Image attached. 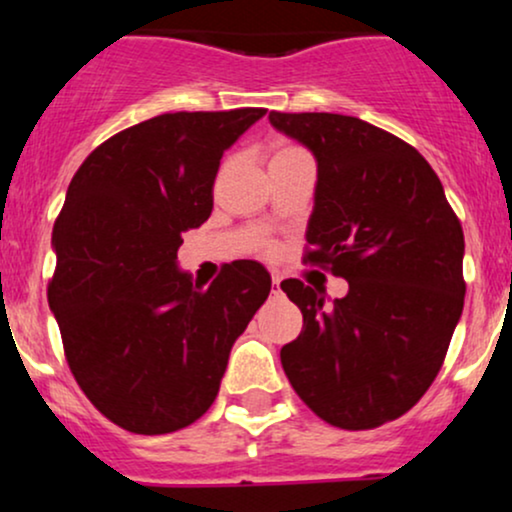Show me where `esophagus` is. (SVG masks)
I'll return each mask as SVG.
<instances>
[{"instance_id":"obj_1","label":"esophagus","mask_w":512,"mask_h":512,"mask_svg":"<svg viewBox=\"0 0 512 512\" xmlns=\"http://www.w3.org/2000/svg\"><path fill=\"white\" fill-rule=\"evenodd\" d=\"M272 284H274V291H272V293H279V284H281V276H279V272H274V274H272Z\"/></svg>"}]
</instances>
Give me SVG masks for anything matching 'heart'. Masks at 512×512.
I'll return each mask as SVG.
<instances>
[{
  "label": "heart",
  "instance_id": "heart-1",
  "mask_svg": "<svg viewBox=\"0 0 512 512\" xmlns=\"http://www.w3.org/2000/svg\"><path fill=\"white\" fill-rule=\"evenodd\" d=\"M281 151H289V149H281ZM281 151H279V154H281Z\"/></svg>",
  "mask_w": 512,
  "mask_h": 512
}]
</instances>
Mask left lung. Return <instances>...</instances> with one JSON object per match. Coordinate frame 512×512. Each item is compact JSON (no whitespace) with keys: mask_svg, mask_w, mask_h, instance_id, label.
<instances>
[{"mask_svg":"<svg viewBox=\"0 0 512 512\" xmlns=\"http://www.w3.org/2000/svg\"><path fill=\"white\" fill-rule=\"evenodd\" d=\"M317 161L305 260L349 281L286 279L303 313L281 366L327 424L366 431L395 421L436 380L464 305V236L438 175L414 146L349 115L269 113Z\"/></svg>","mask_w":512,"mask_h":512,"instance_id":"obj_1","label":"left lung"}]
</instances>
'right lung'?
<instances>
[{"label": "right lung", "instance_id": "obj_1", "mask_svg": "<svg viewBox=\"0 0 512 512\" xmlns=\"http://www.w3.org/2000/svg\"><path fill=\"white\" fill-rule=\"evenodd\" d=\"M264 113L151 117L103 142L69 182L50 310L76 383L125 431L161 436L197 421L267 301L260 262L226 264L207 289L178 269L182 233L214 209L223 151Z\"/></svg>", "mask_w": 512, "mask_h": 512}]
</instances>
